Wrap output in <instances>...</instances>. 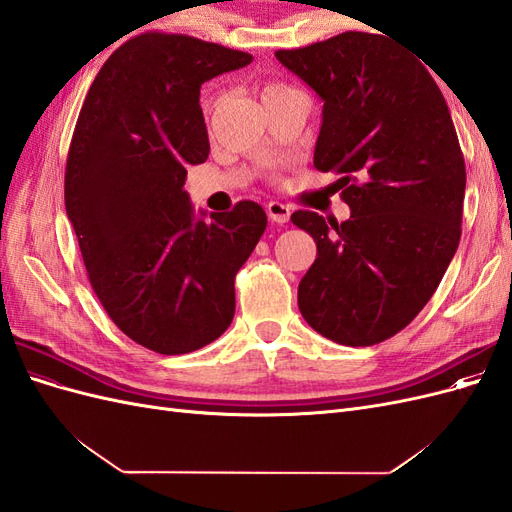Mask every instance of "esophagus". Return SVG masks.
<instances>
[{
	"mask_svg": "<svg viewBox=\"0 0 512 512\" xmlns=\"http://www.w3.org/2000/svg\"><path fill=\"white\" fill-rule=\"evenodd\" d=\"M267 215H269V220L275 224H286L290 220V207L273 200V203L267 205Z\"/></svg>",
	"mask_w": 512,
	"mask_h": 512,
	"instance_id": "34e87169",
	"label": "esophagus"
}]
</instances>
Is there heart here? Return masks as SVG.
I'll return each mask as SVG.
<instances>
[{"label":"heart","mask_w":512,"mask_h":512,"mask_svg":"<svg viewBox=\"0 0 512 512\" xmlns=\"http://www.w3.org/2000/svg\"><path fill=\"white\" fill-rule=\"evenodd\" d=\"M280 91H288V89L282 87V85H269V87L265 89V96H269V94H280Z\"/></svg>","instance_id":"b5f03b06"}]
</instances>
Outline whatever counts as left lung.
Returning a JSON list of instances; mask_svg holds the SVG:
<instances>
[{
    "instance_id": "8db88e82",
    "label": "left lung",
    "mask_w": 512,
    "mask_h": 512,
    "mask_svg": "<svg viewBox=\"0 0 512 512\" xmlns=\"http://www.w3.org/2000/svg\"><path fill=\"white\" fill-rule=\"evenodd\" d=\"M275 57L322 106L314 166L337 173L350 218L294 211L316 241L299 284L309 327L342 346H374L416 318L461 237L466 162L440 87L410 51L346 32Z\"/></svg>"
}]
</instances>
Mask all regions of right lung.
Listing matches in <instances>:
<instances>
[{
	"label": "right lung",
	"mask_w": 512,
	"mask_h": 512,
	"mask_svg": "<svg viewBox=\"0 0 512 512\" xmlns=\"http://www.w3.org/2000/svg\"><path fill=\"white\" fill-rule=\"evenodd\" d=\"M250 61L192 36L141 34L104 61L76 121L68 220L106 314L153 352H194L230 327L235 275L267 228L252 200L196 218L183 190L188 166L209 156L200 85Z\"/></svg>",
	"instance_id": "right-lung-1"
}]
</instances>
